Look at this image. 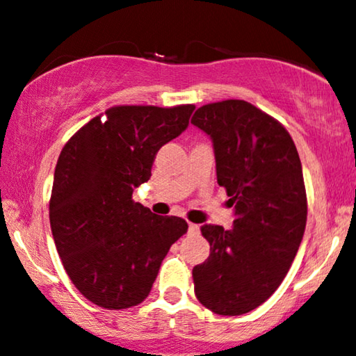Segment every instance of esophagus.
Listing matches in <instances>:
<instances>
[{
	"label": "esophagus",
	"instance_id": "34e87169",
	"mask_svg": "<svg viewBox=\"0 0 356 356\" xmlns=\"http://www.w3.org/2000/svg\"><path fill=\"white\" fill-rule=\"evenodd\" d=\"M199 225L197 224H192V222H189V232L191 234H199Z\"/></svg>",
	"mask_w": 356,
	"mask_h": 356
}]
</instances>
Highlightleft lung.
I'll list each match as a JSON object with an SVG mask.
<instances>
[{"label":"left lung","mask_w":356,"mask_h":356,"mask_svg":"<svg viewBox=\"0 0 356 356\" xmlns=\"http://www.w3.org/2000/svg\"><path fill=\"white\" fill-rule=\"evenodd\" d=\"M192 124L212 137L217 182L230 197V230L202 225L211 243L192 268L197 300L217 315H242L282 284L307 224L300 157L284 124L242 99L200 106Z\"/></svg>","instance_id":"8db88e82"}]
</instances>
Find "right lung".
Masks as SVG:
<instances>
[{"label":"right lung","mask_w":356,"mask_h":356,"mask_svg":"<svg viewBox=\"0 0 356 356\" xmlns=\"http://www.w3.org/2000/svg\"><path fill=\"white\" fill-rule=\"evenodd\" d=\"M194 104L113 106L64 144L54 170L49 222L64 270L94 305L122 310L151 292L170 245L187 232L132 200L151 179L162 145L189 126Z\"/></svg>","instance_id":"obj_1"}]
</instances>
